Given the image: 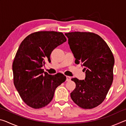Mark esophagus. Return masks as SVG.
<instances>
[{
	"label": "esophagus",
	"mask_w": 126,
	"mask_h": 126,
	"mask_svg": "<svg viewBox=\"0 0 126 126\" xmlns=\"http://www.w3.org/2000/svg\"><path fill=\"white\" fill-rule=\"evenodd\" d=\"M71 79V77L69 76H66V80L67 81H70Z\"/></svg>",
	"instance_id": "1"
}]
</instances>
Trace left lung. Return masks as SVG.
<instances>
[{
	"instance_id": "1",
	"label": "left lung",
	"mask_w": 126,
	"mask_h": 126,
	"mask_svg": "<svg viewBox=\"0 0 126 126\" xmlns=\"http://www.w3.org/2000/svg\"><path fill=\"white\" fill-rule=\"evenodd\" d=\"M76 58L86 72L84 80L73 78L76 88L71 97L83 109H92L106 98L113 80L114 58L106 42L96 34L74 32L65 33Z\"/></svg>"
}]
</instances>
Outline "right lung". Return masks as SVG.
I'll return each instance as SVG.
<instances>
[{"mask_svg": "<svg viewBox=\"0 0 126 126\" xmlns=\"http://www.w3.org/2000/svg\"><path fill=\"white\" fill-rule=\"evenodd\" d=\"M67 39L61 32L40 31L32 33L21 43L13 63L14 84L25 104L35 109L44 107L52 101L55 89L66 77L50 75L42 69L50 62L51 53Z\"/></svg>", "mask_w": 126, "mask_h": 126, "instance_id": "right-lung-1", "label": "right lung"}]
</instances>
